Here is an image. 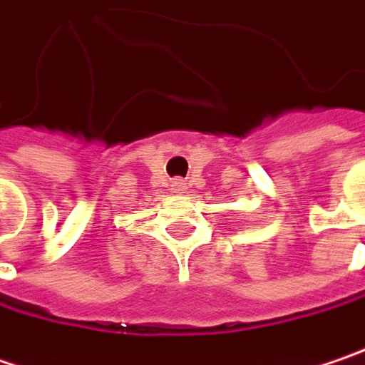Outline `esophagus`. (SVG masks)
Returning <instances> with one entry per match:
<instances>
[{"label":"esophagus","mask_w":365,"mask_h":365,"mask_svg":"<svg viewBox=\"0 0 365 365\" xmlns=\"http://www.w3.org/2000/svg\"><path fill=\"white\" fill-rule=\"evenodd\" d=\"M171 190H175L178 194H183V192H185V182H183L182 178H175V180L171 182Z\"/></svg>","instance_id":"obj_1"}]
</instances>
